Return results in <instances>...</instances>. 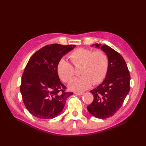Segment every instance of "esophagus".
I'll return each instance as SVG.
<instances>
[{
  "label": "esophagus",
  "instance_id": "1",
  "mask_svg": "<svg viewBox=\"0 0 146 146\" xmlns=\"http://www.w3.org/2000/svg\"><path fill=\"white\" fill-rule=\"evenodd\" d=\"M83 94H84V92H75V94L78 95V96H82Z\"/></svg>",
  "mask_w": 146,
  "mask_h": 146
}]
</instances>
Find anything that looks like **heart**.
Instances as JSON below:
<instances>
[{
  "mask_svg": "<svg viewBox=\"0 0 146 146\" xmlns=\"http://www.w3.org/2000/svg\"><path fill=\"white\" fill-rule=\"evenodd\" d=\"M69 58L74 66H80L79 73L82 75L69 83L70 90H87L92 83L94 85L100 83L107 74L109 61L107 55L103 51L80 48L73 51ZM56 70L61 80L65 82H69L74 75L73 66L64 58L58 61Z\"/></svg>",
  "mask_w": 146,
  "mask_h": 146,
  "instance_id": "1",
  "label": "heart"
}]
</instances>
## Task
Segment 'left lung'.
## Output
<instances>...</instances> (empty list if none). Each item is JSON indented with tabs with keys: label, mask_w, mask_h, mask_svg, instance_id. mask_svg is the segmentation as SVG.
Instances as JSON below:
<instances>
[{
	"label": "left lung",
	"mask_w": 146,
	"mask_h": 146,
	"mask_svg": "<svg viewBox=\"0 0 146 146\" xmlns=\"http://www.w3.org/2000/svg\"><path fill=\"white\" fill-rule=\"evenodd\" d=\"M100 48L108 58L107 75L102 83L90 91L94 96L88 111L99 119H105L115 114L130 91V76L123 57L112 48L100 44L91 45Z\"/></svg>",
	"instance_id": "1"
}]
</instances>
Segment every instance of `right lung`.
I'll return each instance as SVG.
<instances>
[{"mask_svg": "<svg viewBox=\"0 0 146 146\" xmlns=\"http://www.w3.org/2000/svg\"><path fill=\"white\" fill-rule=\"evenodd\" d=\"M76 45L58 44L41 48L30 58L22 76L20 90L26 108L42 119L54 118L63 111L66 99L73 92H65L56 66Z\"/></svg>", "mask_w": 146, "mask_h": 146, "instance_id": "obj_1", "label": "right lung"}]
</instances>
